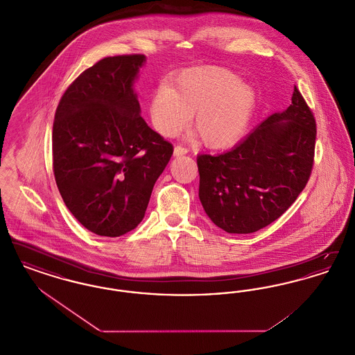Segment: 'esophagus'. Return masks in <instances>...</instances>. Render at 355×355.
Wrapping results in <instances>:
<instances>
[{"label":"esophagus","mask_w":355,"mask_h":355,"mask_svg":"<svg viewBox=\"0 0 355 355\" xmlns=\"http://www.w3.org/2000/svg\"><path fill=\"white\" fill-rule=\"evenodd\" d=\"M187 153V149L184 148L182 145H177L175 148H174V155H184Z\"/></svg>","instance_id":"1"}]
</instances>
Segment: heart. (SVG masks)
Masks as SVG:
<instances>
[{
    "label": "heart",
    "instance_id": "heart-1",
    "mask_svg": "<svg viewBox=\"0 0 355 355\" xmlns=\"http://www.w3.org/2000/svg\"><path fill=\"white\" fill-rule=\"evenodd\" d=\"M257 109L253 86L243 84L232 70L218 67L186 69L170 85L153 93L149 110L158 133H181L194 114L193 126L203 144L225 149L238 142L248 130Z\"/></svg>",
    "mask_w": 355,
    "mask_h": 355
}]
</instances>
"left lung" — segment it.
Masks as SVG:
<instances>
[{
    "label": "left lung",
    "instance_id": "obj_1",
    "mask_svg": "<svg viewBox=\"0 0 355 355\" xmlns=\"http://www.w3.org/2000/svg\"><path fill=\"white\" fill-rule=\"evenodd\" d=\"M317 123L294 86L291 105L265 119L230 152L197 158L200 200L227 233L249 234L279 218L309 182Z\"/></svg>",
    "mask_w": 355,
    "mask_h": 355
}]
</instances>
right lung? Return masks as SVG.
I'll return each mask as SVG.
<instances>
[{"mask_svg": "<svg viewBox=\"0 0 355 355\" xmlns=\"http://www.w3.org/2000/svg\"><path fill=\"white\" fill-rule=\"evenodd\" d=\"M144 54L105 57L62 94L53 122V173L70 213L119 236L142 220L173 145L139 116L133 81Z\"/></svg>", "mask_w": 355, "mask_h": 355, "instance_id": "1", "label": "right lung"}]
</instances>
